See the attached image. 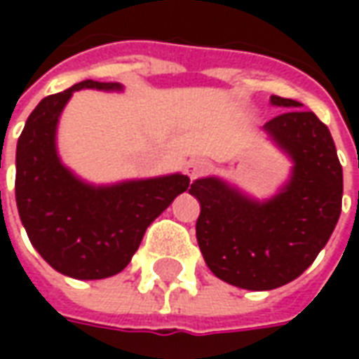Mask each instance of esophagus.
Returning a JSON list of instances; mask_svg holds the SVG:
<instances>
[{"instance_id":"34e87169","label":"esophagus","mask_w":359,"mask_h":359,"mask_svg":"<svg viewBox=\"0 0 359 359\" xmlns=\"http://www.w3.org/2000/svg\"><path fill=\"white\" fill-rule=\"evenodd\" d=\"M208 167H210V165H208L205 159H192V161H188L187 163V169H184V171H187V175L190 179L194 180L198 179V177H202L203 172L208 171Z\"/></svg>"}]
</instances>
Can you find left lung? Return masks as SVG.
I'll list each match as a JSON object with an SVG mask.
<instances>
[{"mask_svg":"<svg viewBox=\"0 0 359 359\" xmlns=\"http://www.w3.org/2000/svg\"><path fill=\"white\" fill-rule=\"evenodd\" d=\"M283 113L265 130L294 161L280 192L259 203L219 179H198L196 238L211 273L246 290H271L298 278L331 238L342 210V165L329 128L302 103L271 95Z\"/></svg>","mask_w":359,"mask_h":359,"instance_id":"1","label":"left lung"}]
</instances>
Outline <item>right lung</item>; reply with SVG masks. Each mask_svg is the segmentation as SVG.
I'll list each match as a JSON object with an SVG mask.
<instances>
[{"label":"right lung","instance_id":"1","mask_svg":"<svg viewBox=\"0 0 359 359\" xmlns=\"http://www.w3.org/2000/svg\"><path fill=\"white\" fill-rule=\"evenodd\" d=\"M121 90L117 82L84 81L48 95L27 118L17 144L15 198L38 254L67 277L117 275L140 246L149 223L190 184L187 175L92 187L59 161L55 128L74 90Z\"/></svg>","mask_w":359,"mask_h":359}]
</instances>
